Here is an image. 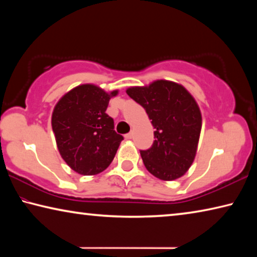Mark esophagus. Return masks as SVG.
I'll return each mask as SVG.
<instances>
[{
  "label": "esophagus",
  "instance_id": "obj_1",
  "mask_svg": "<svg viewBox=\"0 0 257 257\" xmlns=\"http://www.w3.org/2000/svg\"><path fill=\"white\" fill-rule=\"evenodd\" d=\"M124 137H125V139H132V138H133V133H128V134H125V135H124Z\"/></svg>",
  "mask_w": 257,
  "mask_h": 257
}]
</instances>
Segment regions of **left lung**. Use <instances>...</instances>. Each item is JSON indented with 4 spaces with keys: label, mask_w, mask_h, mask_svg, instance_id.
Listing matches in <instances>:
<instances>
[{
    "label": "left lung",
    "mask_w": 257,
    "mask_h": 257,
    "mask_svg": "<svg viewBox=\"0 0 257 257\" xmlns=\"http://www.w3.org/2000/svg\"><path fill=\"white\" fill-rule=\"evenodd\" d=\"M127 94L145 108L155 129L149 150H142L143 162L162 180L184 176L196 155L202 115L197 103L181 85L158 80L149 87H132Z\"/></svg>",
    "instance_id": "1"
}]
</instances>
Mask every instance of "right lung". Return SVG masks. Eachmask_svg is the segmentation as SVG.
<instances>
[{
    "mask_svg": "<svg viewBox=\"0 0 257 257\" xmlns=\"http://www.w3.org/2000/svg\"><path fill=\"white\" fill-rule=\"evenodd\" d=\"M94 85H81L60 99L52 128L62 159L84 176L97 175L110 165L123 137L105 111L111 96Z\"/></svg>",
    "mask_w": 257,
    "mask_h": 257,
    "instance_id": "obj_1",
    "label": "right lung"
}]
</instances>
